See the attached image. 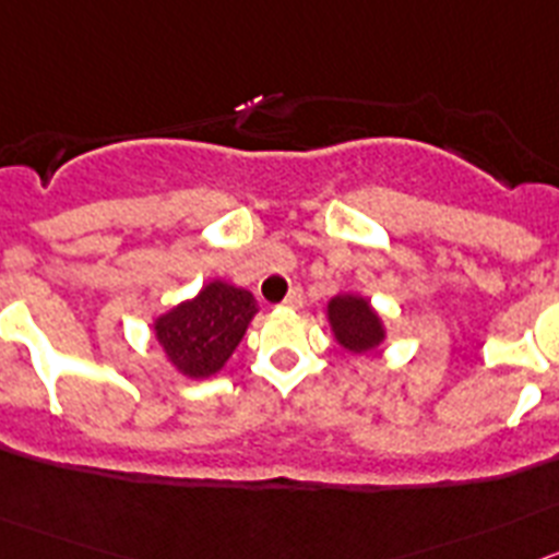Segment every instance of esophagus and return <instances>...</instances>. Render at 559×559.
I'll use <instances>...</instances> for the list:
<instances>
[{"mask_svg": "<svg viewBox=\"0 0 559 559\" xmlns=\"http://www.w3.org/2000/svg\"><path fill=\"white\" fill-rule=\"evenodd\" d=\"M300 306H304V289H300V286H295V289L286 295L284 309H300Z\"/></svg>", "mask_w": 559, "mask_h": 559, "instance_id": "1", "label": "esophagus"}]
</instances>
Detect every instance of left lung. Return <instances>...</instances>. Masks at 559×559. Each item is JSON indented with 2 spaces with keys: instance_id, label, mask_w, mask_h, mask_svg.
<instances>
[{
  "instance_id": "8db88e82",
  "label": "left lung",
  "mask_w": 559,
  "mask_h": 559,
  "mask_svg": "<svg viewBox=\"0 0 559 559\" xmlns=\"http://www.w3.org/2000/svg\"><path fill=\"white\" fill-rule=\"evenodd\" d=\"M329 323L334 340L350 354H370L384 342V320L361 295H336L329 300Z\"/></svg>"
}]
</instances>
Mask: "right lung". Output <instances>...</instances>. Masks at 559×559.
I'll list each match as a JSON object with an SVG mask.
<instances>
[{"label": "right lung", "mask_w": 559, "mask_h": 559, "mask_svg": "<svg viewBox=\"0 0 559 559\" xmlns=\"http://www.w3.org/2000/svg\"><path fill=\"white\" fill-rule=\"evenodd\" d=\"M255 311V298L248 289L209 281L192 300L155 320V342L178 373L209 379L230 359Z\"/></svg>", "instance_id": "add662e5"}]
</instances>
